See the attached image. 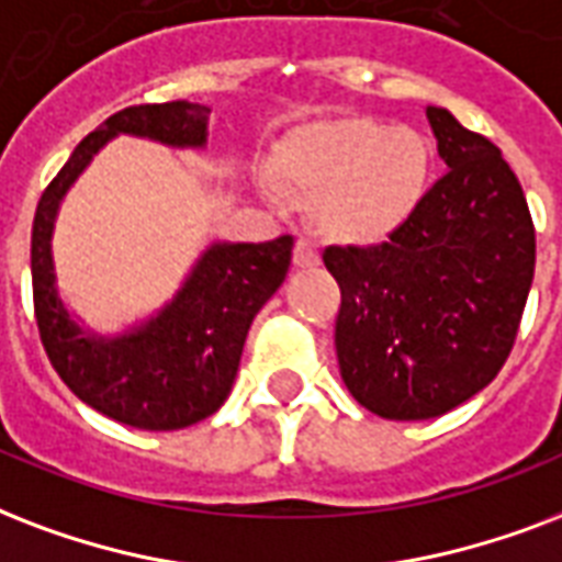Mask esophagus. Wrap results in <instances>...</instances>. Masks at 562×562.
<instances>
[{"label": "esophagus", "instance_id": "34e87169", "mask_svg": "<svg viewBox=\"0 0 562 562\" xmlns=\"http://www.w3.org/2000/svg\"><path fill=\"white\" fill-rule=\"evenodd\" d=\"M293 263L299 269L319 267V251L313 249L307 240H299V243H295V251H293Z\"/></svg>", "mask_w": 562, "mask_h": 562}]
</instances>
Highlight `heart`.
<instances>
[{"mask_svg": "<svg viewBox=\"0 0 562 562\" xmlns=\"http://www.w3.org/2000/svg\"><path fill=\"white\" fill-rule=\"evenodd\" d=\"M434 181V146L422 132L367 114L322 116L278 140L269 195H299L325 243L381 246L419 213Z\"/></svg>", "mask_w": 562, "mask_h": 562, "instance_id": "obj_1", "label": "heart"}]
</instances>
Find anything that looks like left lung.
Here are the masks:
<instances>
[{
    "instance_id": "8db88e82",
    "label": "left lung",
    "mask_w": 562,
    "mask_h": 562,
    "mask_svg": "<svg viewBox=\"0 0 562 562\" xmlns=\"http://www.w3.org/2000/svg\"><path fill=\"white\" fill-rule=\"evenodd\" d=\"M448 172L375 249L322 260L342 304L334 328L349 393L381 419L416 422L481 393L510 355L537 240L519 178L451 111L425 108Z\"/></svg>"
}]
</instances>
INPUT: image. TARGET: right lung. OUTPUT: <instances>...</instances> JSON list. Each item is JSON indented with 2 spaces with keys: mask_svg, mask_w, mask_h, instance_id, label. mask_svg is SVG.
Instances as JSON below:
<instances>
[{
  "mask_svg": "<svg viewBox=\"0 0 562 562\" xmlns=\"http://www.w3.org/2000/svg\"><path fill=\"white\" fill-rule=\"evenodd\" d=\"M207 120L211 108L187 99L134 104L108 116L78 143L34 213L32 284L43 349L81 402L140 430L187 428L225 404L251 319L284 284L293 237L207 243L172 299L123 330L102 334L69 311L60 295L55 222L81 172L120 134L169 149H207Z\"/></svg>",
  "mask_w": 562,
  "mask_h": 562,
  "instance_id": "1",
  "label": "right lung"
}]
</instances>
